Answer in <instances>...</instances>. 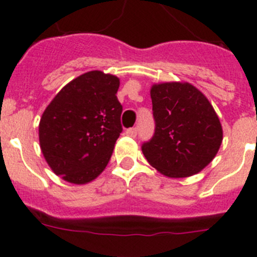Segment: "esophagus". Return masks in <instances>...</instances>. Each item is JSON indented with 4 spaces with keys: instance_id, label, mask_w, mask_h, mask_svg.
<instances>
[{
    "instance_id": "esophagus-1",
    "label": "esophagus",
    "mask_w": 257,
    "mask_h": 257,
    "mask_svg": "<svg viewBox=\"0 0 257 257\" xmlns=\"http://www.w3.org/2000/svg\"><path fill=\"white\" fill-rule=\"evenodd\" d=\"M126 134L128 136H131V138H135V136L138 135V128H136V127H133V128H127Z\"/></svg>"
}]
</instances>
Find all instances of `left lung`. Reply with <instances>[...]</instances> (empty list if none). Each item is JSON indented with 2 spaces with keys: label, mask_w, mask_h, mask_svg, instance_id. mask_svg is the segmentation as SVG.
Here are the masks:
<instances>
[{
  "label": "left lung",
  "mask_w": 257,
  "mask_h": 257,
  "mask_svg": "<svg viewBox=\"0 0 257 257\" xmlns=\"http://www.w3.org/2000/svg\"><path fill=\"white\" fill-rule=\"evenodd\" d=\"M154 135L142 151L157 171L169 178H188L205 169L222 142L215 109L188 82L156 83L151 88Z\"/></svg>",
  "instance_id": "obj_1"
}]
</instances>
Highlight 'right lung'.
Returning <instances> with one entry per match:
<instances>
[{
    "instance_id": "obj_1",
    "label": "right lung",
    "mask_w": 257,
    "mask_h": 257,
    "mask_svg": "<svg viewBox=\"0 0 257 257\" xmlns=\"http://www.w3.org/2000/svg\"><path fill=\"white\" fill-rule=\"evenodd\" d=\"M119 78L91 70L70 81L45 109L38 126L45 160L72 184L96 179L122 133Z\"/></svg>"
}]
</instances>
